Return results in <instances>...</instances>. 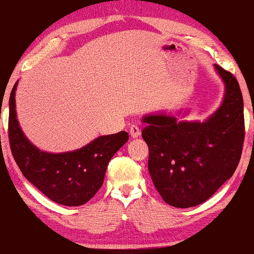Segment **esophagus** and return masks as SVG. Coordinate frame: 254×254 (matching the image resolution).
<instances>
[{
	"mask_svg": "<svg viewBox=\"0 0 254 254\" xmlns=\"http://www.w3.org/2000/svg\"><path fill=\"white\" fill-rule=\"evenodd\" d=\"M129 132H130V136L132 137V138H137V137L141 136V130H139V127H136V125H131L130 129H129Z\"/></svg>",
	"mask_w": 254,
	"mask_h": 254,
	"instance_id": "1",
	"label": "esophagus"
}]
</instances>
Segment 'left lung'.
<instances>
[{
    "label": "left lung",
    "mask_w": 254,
    "mask_h": 254,
    "mask_svg": "<svg viewBox=\"0 0 254 254\" xmlns=\"http://www.w3.org/2000/svg\"><path fill=\"white\" fill-rule=\"evenodd\" d=\"M223 99L204 121L183 119L190 111L142 117L149 148L148 170L166 203L191 208L209 199L237 170L245 137L244 99L237 78L214 64Z\"/></svg>",
    "instance_id": "1"
}]
</instances>
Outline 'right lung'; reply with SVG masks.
<instances>
[{"mask_svg": "<svg viewBox=\"0 0 254 254\" xmlns=\"http://www.w3.org/2000/svg\"><path fill=\"white\" fill-rule=\"evenodd\" d=\"M14 84L9 98V143L24 177L46 197L66 206L82 205L104 183L110 160L129 139L125 131L99 136L80 149L50 153L34 145L20 127Z\"/></svg>", "mask_w": 254, "mask_h": 254, "instance_id": "1", "label": "right lung"}]
</instances>
